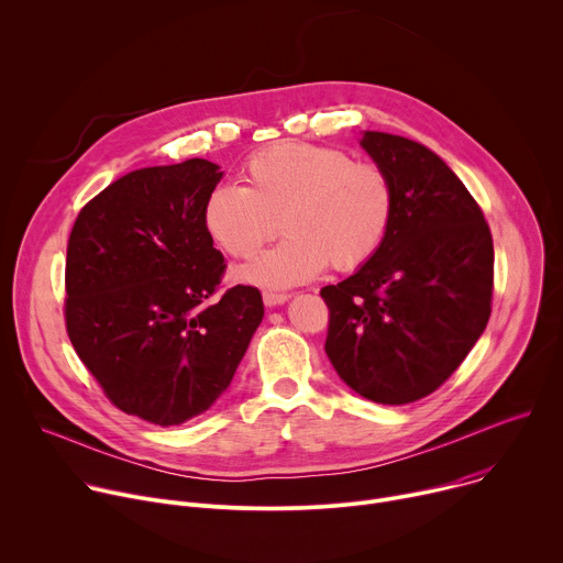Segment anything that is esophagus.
<instances>
[{
	"instance_id": "esophagus-1",
	"label": "esophagus",
	"mask_w": 563,
	"mask_h": 563,
	"mask_svg": "<svg viewBox=\"0 0 563 563\" xmlns=\"http://www.w3.org/2000/svg\"><path fill=\"white\" fill-rule=\"evenodd\" d=\"M289 300V294H278V291H265L263 294V302L267 307H276V305H283Z\"/></svg>"
}]
</instances>
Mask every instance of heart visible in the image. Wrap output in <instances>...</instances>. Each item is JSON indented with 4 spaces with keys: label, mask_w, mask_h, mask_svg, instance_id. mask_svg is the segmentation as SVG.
<instances>
[{
    "label": "heart",
    "mask_w": 563,
    "mask_h": 563,
    "mask_svg": "<svg viewBox=\"0 0 563 563\" xmlns=\"http://www.w3.org/2000/svg\"><path fill=\"white\" fill-rule=\"evenodd\" d=\"M243 176L245 187L222 183L207 194V233L235 258L254 256L278 227L287 238L240 267V280L285 289L328 265L354 272L385 243L394 187L374 163H354L343 148L287 140L254 153Z\"/></svg>",
    "instance_id": "obj_1"
}]
</instances>
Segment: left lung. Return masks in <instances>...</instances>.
<instances>
[{"label":"left lung","instance_id":"8db88e82","mask_svg":"<svg viewBox=\"0 0 563 563\" xmlns=\"http://www.w3.org/2000/svg\"><path fill=\"white\" fill-rule=\"evenodd\" d=\"M363 148L389 176L394 218L376 256L320 289L325 352L339 376L383 406L439 389L484 334L495 247L484 211L428 146L365 131Z\"/></svg>","mask_w":563,"mask_h":563}]
</instances>
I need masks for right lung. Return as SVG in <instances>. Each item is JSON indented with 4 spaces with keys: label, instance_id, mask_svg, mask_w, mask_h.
Segmentation results:
<instances>
[{
    "label": "right lung",
    "instance_id": "right-lung-1",
    "mask_svg": "<svg viewBox=\"0 0 563 563\" xmlns=\"http://www.w3.org/2000/svg\"><path fill=\"white\" fill-rule=\"evenodd\" d=\"M218 169L191 157L131 172L82 207L68 238V339L111 404L153 426L207 412L265 313L256 287L218 294L227 265L202 220Z\"/></svg>",
    "mask_w": 563,
    "mask_h": 563
}]
</instances>
